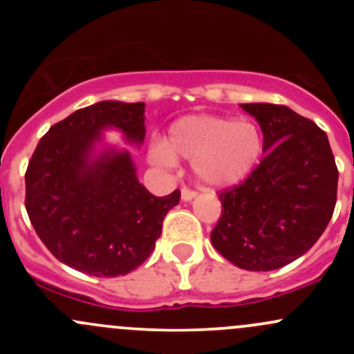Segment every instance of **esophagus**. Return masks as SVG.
I'll return each instance as SVG.
<instances>
[{
    "label": "esophagus",
    "instance_id": "esophagus-1",
    "mask_svg": "<svg viewBox=\"0 0 354 354\" xmlns=\"http://www.w3.org/2000/svg\"><path fill=\"white\" fill-rule=\"evenodd\" d=\"M195 197H197V192L190 190V188H187V187L181 190V200H185V202H190V200H194Z\"/></svg>",
    "mask_w": 354,
    "mask_h": 354
}]
</instances>
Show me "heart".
<instances>
[{
  "label": "heart",
  "mask_w": 354,
  "mask_h": 354,
  "mask_svg": "<svg viewBox=\"0 0 354 354\" xmlns=\"http://www.w3.org/2000/svg\"><path fill=\"white\" fill-rule=\"evenodd\" d=\"M262 151V131L252 121L197 114L171 124L166 142L151 149V159L164 166L192 160L198 185L227 188L255 169Z\"/></svg>",
  "instance_id": "obj_1"
}]
</instances>
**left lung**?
<instances>
[{
    "label": "left lung",
    "mask_w": 354,
    "mask_h": 354,
    "mask_svg": "<svg viewBox=\"0 0 354 354\" xmlns=\"http://www.w3.org/2000/svg\"><path fill=\"white\" fill-rule=\"evenodd\" d=\"M259 121L263 159L241 185L219 194L214 248L245 270L281 269L305 255L329 224L337 167L329 138L312 120L279 104H241Z\"/></svg>",
    "instance_id": "8db88e82"
}]
</instances>
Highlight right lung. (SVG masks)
I'll return each mask as SVG.
<instances>
[{"label":"right lung","instance_id":"1","mask_svg":"<svg viewBox=\"0 0 354 354\" xmlns=\"http://www.w3.org/2000/svg\"><path fill=\"white\" fill-rule=\"evenodd\" d=\"M144 113V102H95L53 124L32 154L25 173L28 219L71 269L127 276L147 260L164 216L180 202V190L154 197L138 181L130 152L104 145L102 131L114 128L138 147Z\"/></svg>","mask_w":354,"mask_h":354}]
</instances>
